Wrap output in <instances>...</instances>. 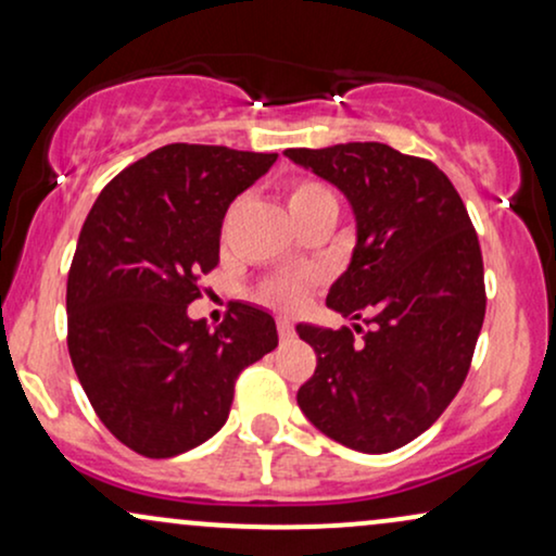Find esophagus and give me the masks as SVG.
Returning <instances> with one entry per match:
<instances>
[{"label":"esophagus","instance_id":"esophagus-1","mask_svg":"<svg viewBox=\"0 0 556 556\" xmlns=\"http://www.w3.org/2000/svg\"><path fill=\"white\" fill-rule=\"evenodd\" d=\"M277 331H279V339H292L290 318H277Z\"/></svg>","mask_w":556,"mask_h":556}]
</instances>
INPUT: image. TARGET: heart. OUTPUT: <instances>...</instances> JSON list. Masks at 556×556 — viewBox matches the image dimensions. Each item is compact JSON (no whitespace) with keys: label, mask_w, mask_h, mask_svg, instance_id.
Returning <instances> with one entry per match:
<instances>
[{"label":"heart","mask_w":556,"mask_h":556,"mask_svg":"<svg viewBox=\"0 0 556 556\" xmlns=\"http://www.w3.org/2000/svg\"><path fill=\"white\" fill-rule=\"evenodd\" d=\"M331 191L326 186L316 184V180H300L292 186L290 191V210H300V206L316 204V202H329ZM266 300L277 305H298L303 298V282L300 279H277L266 287Z\"/></svg>","instance_id":"heart-1"}]
</instances>
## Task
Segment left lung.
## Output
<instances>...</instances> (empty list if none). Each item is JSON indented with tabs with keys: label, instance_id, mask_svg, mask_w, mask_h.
Listing matches in <instances>:
<instances>
[{
	"label": "left lung",
	"instance_id": "left-lung-1",
	"mask_svg": "<svg viewBox=\"0 0 556 556\" xmlns=\"http://www.w3.org/2000/svg\"><path fill=\"white\" fill-rule=\"evenodd\" d=\"M344 193L354 214L350 266L326 305L370 331L298 324L316 352L298 406L326 438L359 453L412 443L447 409L484 324V264L458 191L430 160L380 142L285 150Z\"/></svg>",
	"mask_w": 556,
	"mask_h": 556
}]
</instances>
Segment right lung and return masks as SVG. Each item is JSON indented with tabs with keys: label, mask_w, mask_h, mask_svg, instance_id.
<instances>
[{
	"label": "right lung",
	"mask_w": 556,
	"mask_h": 556,
	"mask_svg": "<svg viewBox=\"0 0 556 556\" xmlns=\"http://www.w3.org/2000/svg\"><path fill=\"white\" fill-rule=\"evenodd\" d=\"M277 152L165 144L100 191L66 279L70 357L92 409L139 456L170 458L227 422L243 367L277 346L264 307L219 329L189 318L199 274L219 264L227 206Z\"/></svg>",
	"instance_id": "right-lung-1"
}]
</instances>
